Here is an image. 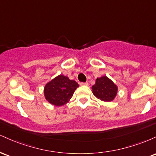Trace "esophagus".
Instances as JSON below:
<instances>
[{"label": "esophagus", "instance_id": "34e87169", "mask_svg": "<svg viewBox=\"0 0 156 156\" xmlns=\"http://www.w3.org/2000/svg\"><path fill=\"white\" fill-rule=\"evenodd\" d=\"M80 84L81 86H88L89 85V83H87V82H86V83H83V82H82V83H80Z\"/></svg>", "mask_w": 156, "mask_h": 156}]
</instances>
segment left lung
Segmentation results:
<instances>
[{
    "label": "left lung",
    "mask_w": 156,
    "mask_h": 156,
    "mask_svg": "<svg viewBox=\"0 0 156 156\" xmlns=\"http://www.w3.org/2000/svg\"><path fill=\"white\" fill-rule=\"evenodd\" d=\"M92 93L102 101L110 102L117 94V86L108 77L102 76L96 79L95 84L92 87Z\"/></svg>",
    "instance_id": "obj_1"
}]
</instances>
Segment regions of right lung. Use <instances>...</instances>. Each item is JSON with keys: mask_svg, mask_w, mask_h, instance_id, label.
<instances>
[{"mask_svg": "<svg viewBox=\"0 0 156 156\" xmlns=\"http://www.w3.org/2000/svg\"><path fill=\"white\" fill-rule=\"evenodd\" d=\"M79 87L78 83L67 76L59 75L46 84L44 94L48 102L55 106H62L68 103L75 90Z\"/></svg>", "mask_w": 156, "mask_h": 156, "instance_id": "add662e5", "label": "right lung"}]
</instances>
